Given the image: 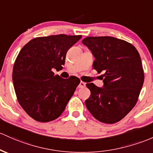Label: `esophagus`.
I'll return each instance as SVG.
<instances>
[{
    "instance_id": "1",
    "label": "esophagus",
    "mask_w": 153,
    "mask_h": 153,
    "mask_svg": "<svg viewBox=\"0 0 153 153\" xmlns=\"http://www.w3.org/2000/svg\"><path fill=\"white\" fill-rule=\"evenodd\" d=\"M85 86V83H84V82L80 81V84L78 85V88H84Z\"/></svg>"
}]
</instances>
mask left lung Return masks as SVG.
Segmentation results:
<instances>
[{
	"label": "left lung",
	"instance_id": "left-lung-1",
	"mask_svg": "<svg viewBox=\"0 0 153 153\" xmlns=\"http://www.w3.org/2000/svg\"><path fill=\"white\" fill-rule=\"evenodd\" d=\"M95 60L93 68L102 75V88L87 83L91 95L85 104L99 121H120L135 106L144 83V70L138 51L123 40L110 36L87 37L82 41Z\"/></svg>",
	"mask_w": 153,
	"mask_h": 153
}]
</instances>
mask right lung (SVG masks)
I'll return each instance as SVG.
<instances>
[{"mask_svg":"<svg viewBox=\"0 0 153 153\" xmlns=\"http://www.w3.org/2000/svg\"><path fill=\"white\" fill-rule=\"evenodd\" d=\"M82 36L56 35L33 38L23 46L13 68L12 80L23 110L38 122L51 121L62 115L80 80L54 75L65 65L68 49Z\"/></svg>","mask_w":153,"mask_h":153,"instance_id":"right-lung-1","label":"right lung"}]
</instances>
